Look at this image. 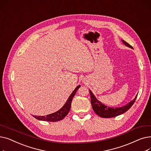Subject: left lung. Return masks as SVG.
I'll use <instances>...</instances> for the list:
<instances>
[{"instance_id": "8db88e82", "label": "left lung", "mask_w": 151, "mask_h": 151, "mask_svg": "<svg viewBox=\"0 0 151 151\" xmlns=\"http://www.w3.org/2000/svg\"><path fill=\"white\" fill-rule=\"evenodd\" d=\"M122 43L127 47H130V48L133 49V47L130 45L128 43H127L123 40H121ZM90 91V95H91V105L92 106V108L94 111V112L96 113L98 116H99L101 117L104 118H109V117H113L119 115H121L124 113H125L127 111H128L131 106L133 105L134 102L135 101V100L137 97V96L134 97L133 100L130 101L129 104H126L125 106H122V107L119 108H112V107H108V106L105 105L103 104L101 101L97 100V99L94 96L93 93L92 92L91 90Z\"/></svg>"}]
</instances>
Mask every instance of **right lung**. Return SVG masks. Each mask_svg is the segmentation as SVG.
I'll return each mask as SVG.
<instances>
[{
  "label": "right lung",
  "mask_w": 151,
  "mask_h": 151,
  "mask_svg": "<svg viewBox=\"0 0 151 151\" xmlns=\"http://www.w3.org/2000/svg\"><path fill=\"white\" fill-rule=\"evenodd\" d=\"M81 87L80 85H78L75 89L71 93L69 96L68 99H67L65 104H64L59 110L58 111L53 113L52 114L46 115L45 116H33L34 117L40 121H49V122H57L60 120H62L69 113V111L71 107V104L73 98L75 96V95L78 91V89Z\"/></svg>",
  "instance_id": "right-lung-1"
}]
</instances>
